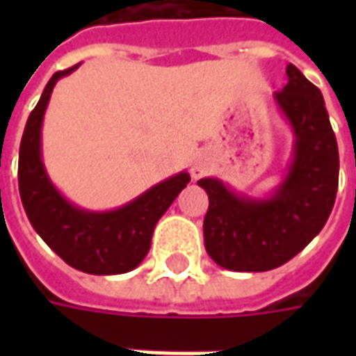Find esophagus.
I'll list each match as a JSON object with an SVG mask.
<instances>
[{"label":"esophagus","mask_w":356,"mask_h":356,"mask_svg":"<svg viewBox=\"0 0 356 356\" xmlns=\"http://www.w3.org/2000/svg\"><path fill=\"white\" fill-rule=\"evenodd\" d=\"M209 165H211V162H209L208 156H198V158L194 160L193 168H191V173H193V177L200 179L204 173H208Z\"/></svg>","instance_id":"34e87169"}]
</instances>
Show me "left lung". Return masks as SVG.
I'll list each match as a JSON object with an SVG mask.
<instances>
[{"instance_id": "1", "label": "left lung", "mask_w": 356, "mask_h": 356, "mask_svg": "<svg viewBox=\"0 0 356 356\" xmlns=\"http://www.w3.org/2000/svg\"><path fill=\"white\" fill-rule=\"evenodd\" d=\"M275 102L293 131L286 175L265 198L234 193L221 179L204 177L208 193L204 244L219 267L263 273L288 263L322 231L337 193L339 152L321 89L293 65Z\"/></svg>"}]
</instances>
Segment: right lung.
I'll list each match as a JSON object with an SVG mask.
<instances>
[{
  "label": "right lung",
  "mask_w": 356,
  "mask_h": 356,
  "mask_svg": "<svg viewBox=\"0 0 356 356\" xmlns=\"http://www.w3.org/2000/svg\"><path fill=\"white\" fill-rule=\"evenodd\" d=\"M78 66L53 74L28 116L19 150L20 200L34 231L63 261L89 275H122L147 257L158 219L191 175L181 171L110 211H89L66 200L43 165L42 124L55 83Z\"/></svg>",
  "instance_id": "add662e5"
}]
</instances>
